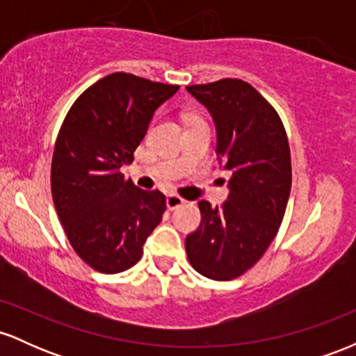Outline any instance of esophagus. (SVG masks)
I'll use <instances>...</instances> for the list:
<instances>
[{"mask_svg": "<svg viewBox=\"0 0 356 356\" xmlns=\"http://www.w3.org/2000/svg\"><path fill=\"white\" fill-rule=\"evenodd\" d=\"M165 202H167V209L174 211V209H177V207L184 206V204H186V199H182L181 195L170 194V195H167Z\"/></svg>", "mask_w": 356, "mask_h": 356, "instance_id": "34e87169", "label": "esophagus"}]
</instances>
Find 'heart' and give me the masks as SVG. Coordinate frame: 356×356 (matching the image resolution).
I'll return each instance as SVG.
<instances>
[{
    "instance_id": "heart-1",
    "label": "heart",
    "mask_w": 356,
    "mask_h": 356,
    "mask_svg": "<svg viewBox=\"0 0 356 356\" xmlns=\"http://www.w3.org/2000/svg\"><path fill=\"white\" fill-rule=\"evenodd\" d=\"M194 120H201V118H199V117H195V115L189 117V122H194Z\"/></svg>"
}]
</instances>
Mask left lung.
<instances>
[{
    "mask_svg": "<svg viewBox=\"0 0 356 356\" xmlns=\"http://www.w3.org/2000/svg\"><path fill=\"white\" fill-rule=\"evenodd\" d=\"M218 129V154L231 170L222 206L199 201L201 224L186 238L191 266L229 281L263 257L280 231L291 191V154L276 108L248 81L222 79L189 85Z\"/></svg>",
    "mask_w": 356,
    "mask_h": 356,
    "instance_id": "1",
    "label": "left lung"
}]
</instances>
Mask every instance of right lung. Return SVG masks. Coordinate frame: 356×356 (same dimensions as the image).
Listing matches in <instances>:
<instances>
[{"label":"right lung","instance_id":"right-lung-1","mask_svg":"<svg viewBox=\"0 0 356 356\" xmlns=\"http://www.w3.org/2000/svg\"><path fill=\"white\" fill-rule=\"evenodd\" d=\"M179 85L117 72L73 102L51 159V195L73 251L105 275L132 268L165 212L161 191L138 189L120 172L134 161L155 108Z\"/></svg>","mask_w":356,"mask_h":356}]
</instances>
